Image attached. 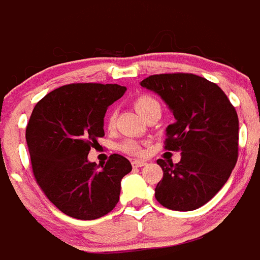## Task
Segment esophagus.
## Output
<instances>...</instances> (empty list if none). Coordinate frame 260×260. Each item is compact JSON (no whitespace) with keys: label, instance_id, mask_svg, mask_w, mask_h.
Instances as JSON below:
<instances>
[{"label":"esophagus","instance_id":"1","mask_svg":"<svg viewBox=\"0 0 260 260\" xmlns=\"http://www.w3.org/2000/svg\"><path fill=\"white\" fill-rule=\"evenodd\" d=\"M146 164H147V162H146L145 160H137V158L132 161L133 168H142V166H145Z\"/></svg>","mask_w":260,"mask_h":260}]
</instances>
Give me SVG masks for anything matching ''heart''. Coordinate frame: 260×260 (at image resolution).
<instances>
[{"label": "heart", "mask_w": 260, "mask_h": 260, "mask_svg": "<svg viewBox=\"0 0 260 260\" xmlns=\"http://www.w3.org/2000/svg\"><path fill=\"white\" fill-rule=\"evenodd\" d=\"M156 105H158V103L156 102L153 98L147 96V95L140 96L135 102V108L140 115H143L147 110H150L152 107H156ZM107 123L109 128H112L113 125H114V114H110L109 117H108ZM119 148L122 151H124V152L132 153V155H140V153H142V146H141L140 142H137V141L135 140L123 141L119 145Z\"/></svg>", "instance_id": "1"}]
</instances>
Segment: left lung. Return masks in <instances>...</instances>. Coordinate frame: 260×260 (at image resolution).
<instances>
[{
	"instance_id": "obj_1",
	"label": "left lung",
	"mask_w": 260,
	"mask_h": 260,
	"mask_svg": "<svg viewBox=\"0 0 260 260\" xmlns=\"http://www.w3.org/2000/svg\"><path fill=\"white\" fill-rule=\"evenodd\" d=\"M168 105L175 122L166 127L165 148L180 161L157 164L164 176L155 198L173 211H193L212 200L238 161L239 119L225 92L191 74L153 75L140 82Z\"/></svg>"
}]
</instances>
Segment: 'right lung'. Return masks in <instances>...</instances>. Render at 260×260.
Here are the masks:
<instances>
[{
	"instance_id": "1",
	"label": "right lung",
	"mask_w": 260,
	"mask_h": 260,
	"mask_svg": "<svg viewBox=\"0 0 260 260\" xmlns=\"http://www.w3.org/2000/svg\"><path fill=\"white\" fill-rule=\"evenodd\" d=\"M125 91L115 84L66 85L32 110L26 127L32 173L48 200L70 217H103L119 201L120 181L132 170L129 161L113 153L98 170L87 155L104 136L108 107Z\"/></svg>"
}]
</instances>
